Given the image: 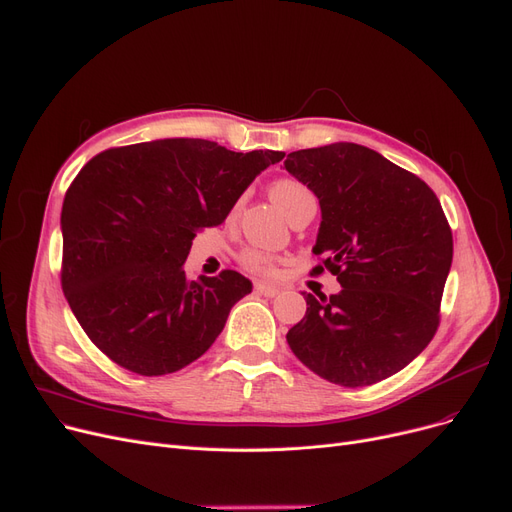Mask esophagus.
<instances>
[{
  "mask_svg": "<svg viewBox=\"0 0 512 512\" xmlns=\"http://www.w3.org/2000/svg\"><path fill=\"white\" fill-rule=\"evenodd\" d=\"M254 290H256L258 294H262V296H267V298H273V296H277V294L281 292V290L277 288V285H269V283H256Z\"/></svg>",
  "mask_w": 512,
  "mask_h": 512,
  "instance_id": "esophagus-1",
  "label": "esophagus"
}]
</instances>
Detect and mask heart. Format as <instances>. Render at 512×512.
<instances>
[{
	"instance_id": "b5f03b06",
	"label": "heart",
	"mask_w": 512,
	"mask_h": 512,
	"mask_svg": "<svg viewBox=\"0 0 512 512\" xmlns=\"http://www.w3.org/2000/svg\"><path fill=\"white\" fill-rule=\"evenodd\" d=\"M271 197L288 218L304 203L315 201L311 189L296 178H277L271 185ZM239 262L245 271L254 275H273L275 271V258L260 248H245L239 254Z\"/></svg>"
}]
</instances>
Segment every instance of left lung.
Here are the masks:
<instances>
[{
	"label": "left lung",
	"instance_id": "left-lung-1",
	"mask_svg": "<svg viewBox=\"0 0 512 512\" xmlns=\"http://www.w3.org/2000/svg\"><path fill=\"white\" fill-rule=\"evenodd\" d=\"M285 170L321 206L311 275L342 285L304 294L306 315L288 332L294 355L340 386L376 384L416 359L441 321L454 239L433 189L376 151L336 142L294 151Z\"/></svg>",
	"mask_w": 512,
	"mask_h": 512
}]
</instances>
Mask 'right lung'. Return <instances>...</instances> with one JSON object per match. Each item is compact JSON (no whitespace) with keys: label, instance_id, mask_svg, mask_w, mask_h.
Listing matches in <instances>:
<instances>
[{"label":"right lung","instance_id":"add662e5","mask_svg":"<svg viewBox=\"0 0 512 512\" xmlns=\"http://www.w3.org/2000/svg\"><path fill=\"white\" fill-rule=\"evenodd\" d=\"M279 151L235 153L201 138L113 147L92 157L63 203L60 285L88 338L140 376L206 353L252 292L237 271L189 279L195 235L218 227Z\"/></svg>","mask_w":512,"mask_h":512}]
</instances>
